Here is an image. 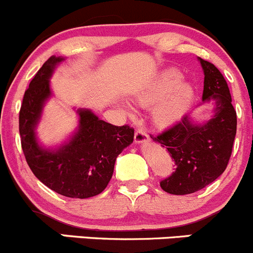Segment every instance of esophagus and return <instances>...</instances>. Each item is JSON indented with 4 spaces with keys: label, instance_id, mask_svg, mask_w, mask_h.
Wrapping results in <instances>:
<instances>
[{
    "label": "esophagus",
    "instance_id": "34e87169",
    "mask_svg": "<svg viewBox=\"0 0 253 253\" xmlns=\"http://www.w3.org/2000/svg\"><path fill=\"white\" fill-rule=\"evenodd\" d=\"M148 139H149V137H148V134L145 132L137 131L134 133V142L136 143H145L148 142Z\"/></svg>",
    "mask_w": 253,
    "mask_h": 253
}]
</instances>
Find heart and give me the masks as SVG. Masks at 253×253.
Here are the masks:
<instances>
[{
	"label": "heart",
	"instance_id": "obj_1",
	"mask_svg": "<svg viewBox=\"0 0 253 253\" xmlns=\"http://www.w3.org/2000/svg\"><path fill=\"white\" fill-rule=\"evenodd\" d=\"M178 71L170 68L157 76L153 81L137 89L133 100L138 106L149 109L152 122L157 128L165 129L175 126L186 116L195 99V88L188 82L181 81ZM127 114L131 108L122 104Z\"/></svg>",
	"mask_w": 253,
	"mask_h": 253
}]
</instances>
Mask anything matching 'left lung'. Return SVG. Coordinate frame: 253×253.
I'll return each instance as SVG.
<instances>
[{
  "mask_svg": "<svg viewBox=\"0 0 253 253\" xmlns=\"http://www.w3.org/2000/svg\"><path fill=\"white\" fill-rule=\"evenodd\" d=\"M198 61L205 75L201 105H213L211 117L197 121L192 115H186L171 128L152 137L169 150L176 164L172 175L160 182L163 190L171 195L197 192L223 174L236 134V111L226 81L213 63L201 57Z\"/></svg>",
  "mask_w": 253,
  "mask_h": 253,
  "instance_id": "1",
  "label": "left lung"
}]
</instances>
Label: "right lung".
<instances>
[{"instance_id":"add662e5","label":"right lung","mask_w":253,"mask_h":253,"mask_svg":"<svg viewBox=\"0 0 253 253\" xmlns=\"http://www.w3.org/2000/svg\"><path fill=\"white\" fill-rule=\"evenodd\" d=\"M65 57L51 56L25 90L19 112L22 149L33 174L45 186L70 198H89L105 190L120 153L133 142L134 129L114 126L89 109H77L78 127L67 141L45 147L38 125L52 96L50 79Z\"/></svg>"}]
</instances>
